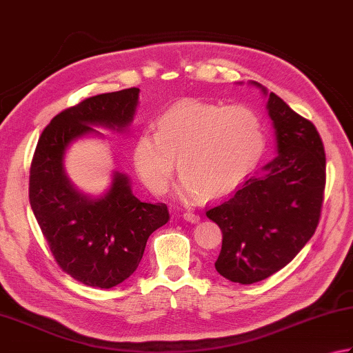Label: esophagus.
<instances>
[{
    "instance_id": "esophagus-1",
    "label": "esophagus",
    "mask_w": 353,
    "mask_h": 353,
    "mask_svg": "<svg viewBox=\"0 0 353 353\" xmlns=\"http://www.w3.org/2000/svg\"><path fill=\"white\" fill-rule=\"evenodd\" d=\"M183 219L191 222V223H196V222L201 221V216L196 214V213H191V211H187V213H183Z\"/></svg>"
}]
</instances>
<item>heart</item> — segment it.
Returning a JSON list of instances; mask_svg holds the SVG:
<instances>
[{
  "mask_svg": "<svg viewBox=\"0 0 353 353\" xmlns=\"http://www.w3.org/2000/svg\"><path fill=\"white\" fill-rule=\"evenodd\" d=\"M264 151L265 130L252 108L188 99L160 115L157 132L139 134L132 159L152 194L168 190L177 160L181 196L216 201L242 185Z\"/></svg>",
  "mask_w": 353,
  "mask_h": 353,
  "instance_id": "obj_1",
  "label": "heart"
}]
</instances>
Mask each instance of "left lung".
<instances>
[{"mask_svg":"<svg viewBox=\"0 0 353 353\" xmlns=\"http://www.w3.org/2000/svg\"><path fill=\"white\" fill-rule=\"evenodd\" d=\"M252 83L268 97L278 156L207 211L222 232L216 270L239 284L272 276L303 250L318 227L325 187L324 145L315 125Z\"/></svg>","mask_w":353,"mask_h":353,"instance_id":"left-lung-1","label":"left lung"}]
</instances>
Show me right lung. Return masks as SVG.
I'll use <instances>...</instances> for the list:
<instances>
[{
  "label": "right lung",
  "instance_id": "obj_1",
  "mask_svg": "<svg viewBox=\"0 0 353 353\" xmlns=\"http://www.w3.org/2000/svg\"><path fill=\"white\" fill-rule=\"evenodd\" d=\"M139 88L89 97L50 120L30 165L29 201L35 219L63 272L81 284L111 288L137 270L146 241L170 221L165 203L142 202L130 179L115 171L100 197L80 193L65 171L68 146L94 126L123 131L139 105Z\"/></svg>",
  "mask_w": 353,
  "mask_h": 353
}]
</instances>
